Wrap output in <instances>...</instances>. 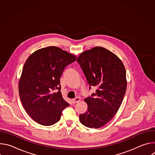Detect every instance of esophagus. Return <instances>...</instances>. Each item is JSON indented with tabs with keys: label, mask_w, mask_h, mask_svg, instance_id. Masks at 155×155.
<instances>
[{
	"label": "esophagus",
	"mask_w": 155,
	"mask_h": 155,
	"mask_svg": "<svg viewBox=\"0 0 155 155\" xmlns=\"http://www.w3.org/2000/svg\"><path fill=\"white\" fill-rule=\"evenodd\" d=\"M80 100H81V99H80V97H76L75 99H72V102L73 104H75V103H77V102H78L79 101H80Z\"/></svg>",
	"instance_id": "esophagus-1"
}]
</instances>
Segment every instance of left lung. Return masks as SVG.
Segmentation results:
<instances>
[{
  "instance_id": "8db88e82",
  "label": "left lung",
  "mask_w": 155,
  "mask_h": 155,
  "mask_svg": "<svg viewBox=\"0 0 155 155\" xmlns=\"http://www.w3.org/2000/svg\"><path fill=\"white\" fill-rule=\"evenodd\" d=\"M77 61L91 86L97 87L92 97L84 99L87 111L80 114L81 124L99 128L117 113L127 87L126 72L122 61L114 53L101 47L82 52Z\"/></svg>"
}]
</instances>
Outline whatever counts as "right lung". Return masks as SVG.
I'll list each match as a JSON object with an SVG mask.
<instances>
[{
    "label": "right lung",
    "mask_w": 155,
    "mask_h": 155,
    "mask_svg": "<svg viewBox=\"0 0 155 155\" xmlns=\"http://www.w3.org/2000/svg\"><path fill=\"white\" fill-rule=\"evenodd\" d=\"M76 56L56 47L32 53L26 61L19 80L20 99L28 114L37 123L51 126L61 119L69 105L61 92L60 77Z\"/></svg>",
    "instance_id": "obj_1"
}]
</instances>
